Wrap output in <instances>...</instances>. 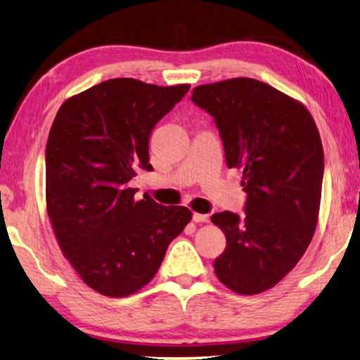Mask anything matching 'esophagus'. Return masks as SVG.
Listing matches in <instances>:
<instances>
[{"label": "esophagus", "mask_w": 360, "mask_h": 360, "mask_svg": "<svg viewBox=\"0 0 360 360\" xmlns=\"http://www.w3.org/2000/svg\"><path fill=\"white\" fill-rule=\"evenodd\" d=\"M193 221L194 222H208L210 216L208 214H202V213H193Z\"/></svg>", "instance_id": "esophagus-1"}]
</instances>
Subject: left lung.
<instances>
[{
  "label": "left lung",
  "instance_id": "1",
  "mask_svg": "<svg viewBox=\"0 0 360 360\" xmlns=\"http://www.w3.org/2000/svg\"><path fill=\"white\" fill-rule=\"evenodd\" d=\"M193 103L214 119L227 167L243 169L244 218L214 213L226 249L214 260L224 285L257 295L306 252L320 210L324 153L306 106L252 78L198 86Z\"/></svg>",
  "mask_w": 360,
  "mask_h": 360
}]
</instances>
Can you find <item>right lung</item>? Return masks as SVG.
<instances>
[{"mask_svg": "<svg viewBox=\"0 0 360 360\" xmlns=\"http://www.w3.org/2000/svg\"><path fill=\"white\" fill-rule=\"evenodd\" d=\"M188 91L114 78L64 101L54 117L46 208L64 257L100 295L124 297L147 285L191 219L186 207L134 200L128 185L138 167L153 169L150 133Z\"/></svg>", "mask_w": 360, "mask_h": 360, "instance_id": "right-lung-1", "label": "right lung"}]
</instances>
